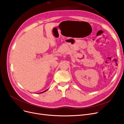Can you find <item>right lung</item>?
<instances>
[{"mask_svg": "<svg viewBox=\"0 0 124 124\" xmlns=\"http://www.w3.org/2000/svg\"><path fill=\"white\" fill-rule=\"evenodd\" d=\"M47 90H48V89H47V90H46V91H44V92H40V93H40V94H41V93H44V92H46V91H47Z\"/></svg>", "mask_w": 124, "mask_h": 124, "instance_id": "add662e5", "label": "right lung"}]
</instances>
